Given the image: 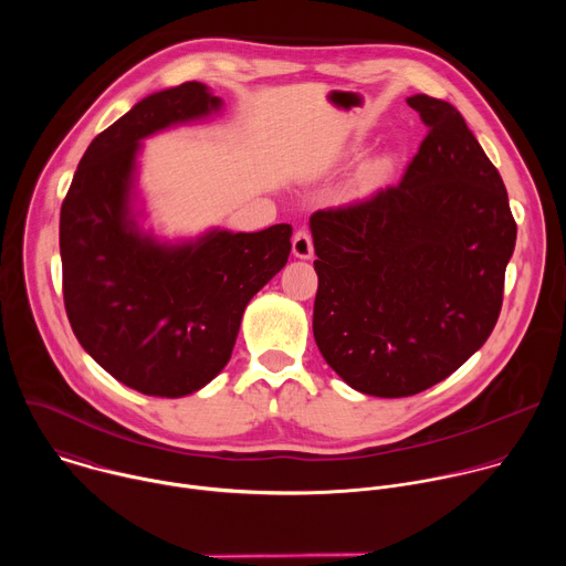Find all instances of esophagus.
I'll return each instance as SVG.
<instances>
[{
  "label": "esophagus",
  "instance_id": "obj_1",
  "mask_svg": "<svg viewBox=\"0 0 566 566\" xmlns=\"http://www.w3.org/2000/svg\"><path fill=\"white\" fill-rule=\"evenodd\" d=\"M291 244H293V255L297 260H311V255H313V241H311V234L306 230H297L293 234Z\"/></svg>",
  "mask_w": 566,
  "mask_h": 566
}]
</instances>
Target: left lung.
<instances>
[{
    "label": "left lung",
    "mask_w": 566,
    "mask_h": 566,
    "mask_svg": "<svg viewBox=\"0 0 566 566\" xmlns=\"http://www.w3.org/2000/svg\"><path fill=\"white\" fill-rule=\"evenodd\" d=\"M430 127L396 186L308 219L313 336L356 391L400 398L457 371L495 329L517 226L463 116L415 94Z\"/></svg>",
    "instance_id": "obj_1"
}]
</instances>
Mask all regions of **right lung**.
<instances>
[{
	"label": "right lung",
	"mask_w": 566,
	"mask_h": 566,
	"mask_svg": "<svg viewBox=\"0 0 566 566\" xmlns=\"http://www.w3.org/2000/svg\"><path fill=\"white\" fill-rule=\"evenodd\" d=\"M221 109L203 83L149 94L92 140L60 210L71 329L107 374L147 396L206 387L230 360L247 304L291 253L289 223L175 239L145 223L143 140Z\"/></svg>",
	"instance_id": "right-lung-1"
}]
</instances>
